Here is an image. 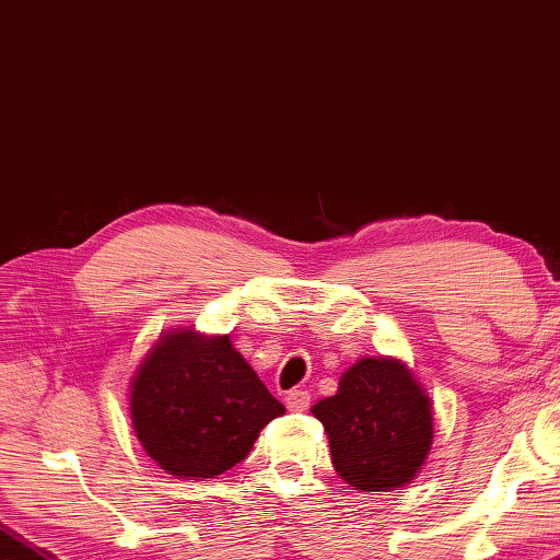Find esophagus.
<instances>
[{
    "label": "esophagus",
    "mask_w": 560,
    "mask_h": 560,
    "mask_svg": "<svg viewBox=\"0 0 560 560\" xmlns=\"http://www.w3.org/2000/svg\"><path fill=\"white\" fill-rule=\"evenodd\" d=\"M310 401H312V396L304 389H292V392H288V396H284V404H288V408L294 410V413H302V410L310 408Z\"/></svg>",
    "instance_id": "1"
}]
</instances>
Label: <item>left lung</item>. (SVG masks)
Wrapping results in <instances>:
<instances>
[{
	"mask_svg": "<svg viewBox=\"0 0 560 560\" xmlns=\"http://www.w3.org/2000/svg\"><path fill=\"white\" fill-rule=\"evenodd\" d=\"M312 413L324 423L336 474L362 493L401 490L430 454L432 404L396 358L358 360Z\"/></svg>",
	"mask_w": 560,
	"mask_h": 560,
	"instance_id": "left-lung-1",
	"label": "left lung"
}]
</instances>
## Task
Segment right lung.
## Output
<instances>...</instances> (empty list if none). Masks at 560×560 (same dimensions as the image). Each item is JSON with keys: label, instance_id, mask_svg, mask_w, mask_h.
<instances>
[{"label": "right lung", "instance_id": "1", "mask_svg": "<svg viewBox=\"0 0 560 560\" xmlns=\"http://www.w3.org/2000/svg\"><path fill=\"white\" fill-rule=\"evenodd\" d=\"M282 413L230 336L166 330L130 382L137 440L166 474L188 481L230 471Z\"/></svg>", "mask_w": 560, "mask_h": 560}]
</instances>
